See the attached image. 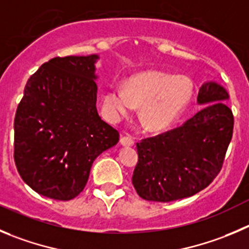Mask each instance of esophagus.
<instances>
[{
    "instance_id": "obj_1",
    "label": "esophagus",
    "mask_w": 249,
    "mask_h": 249,
    "mask_svg": "<svg viewBox=\"0 0 249 249\" xmlns=\"http://www.w3.org/2000/svg\"><path fill=\"white\" fill-rule=\"evenodd\" d=\"M120 143H121V145H123V146H133L134 145V139L132 138V137L123 136V137H121Z\"/></svg>"
}]
</instances>
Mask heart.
<instances>
[{
    "instance_id": "b5f03b06",
    "label": "heart",
    "mask_w": 249,
    "mask_h": 249,
    "mask_svg": "<svg viewBox=\"0 0 249 249\" xmlns=\"http://www.w3.org/2000/svg\"><path fill=\"white\" fill-rule=\"evenodd\" d=\"M193 96V83L187 77L149 71L129 78L126 88L113 83L104 96V108L112 121L132 115L141 106L139 118L148 131L169 128Z\"/></svg>"
}]
</instances>
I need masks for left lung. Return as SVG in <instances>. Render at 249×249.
I'll return each instance as SVG.
<instances>
[{"label": "left lung", "mask_w": 249, "mask_h": 249, "mask_svg": "<svg viewBox=\"0 0 249 249\" xmlns=\"http://www.w3.org/2000/svg\"><path fill=\"white\" fill-rule=\"evenodd\" d=\"M229 93L216 82L198 91L203 105L183 126L137 144L138 164L132 183L139 197L172 202L192 197L217 176L233 131Z\"/></svg>", "instance_id": "obj_1"}]
</instances>
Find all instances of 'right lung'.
<instances>
[{"label": "right lung", "instance_id": "right-lung-1", "mask_svg": "<svg viewBox=\"0 0 249 249\" xmlns=\"http://www.w3.org/2000/svg\"><path fill=\"white\" fill-rule=\"evenodd\" d=\"M99 58H52L24 88L14 118V161L23 181L44 197H77L94 160L118 143V132L96 110Z\"/></svg>", "mask_w": 249, "mask_h": 249}]
</instances>
